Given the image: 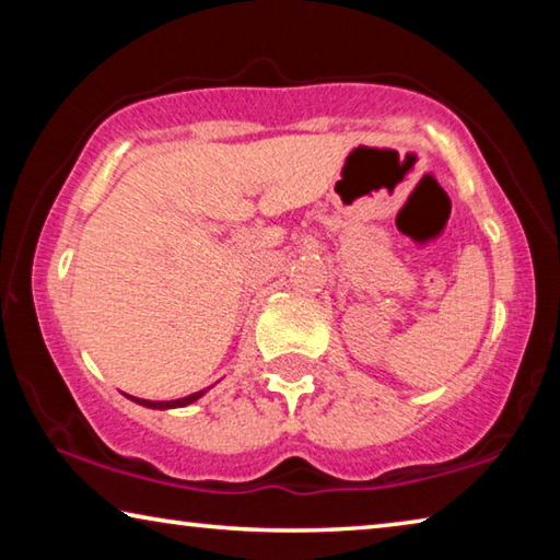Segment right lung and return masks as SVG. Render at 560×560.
I'll use <instances>...</instances> for the list:
<instances>
[{
	"label": "right lung",
	"mask_w": 560,
	"mask_h": 560,
	"mask_svg": "<svg viewBox=\"0 0 560 560\" xmlns=\"http://www.w3.org/2000/svg\"><path fill=\"white\" fill-rule=\"evenodd\" d=\"M203 394H207V392L189 394V396H184V398H176V401H147V398H135V396H129V398H131V401H135V404H141V406H147V408H179V406L194 404V401H197V398H201Z\"/></svg>",
	"instance_id": "1"
}]
</instances>
